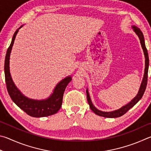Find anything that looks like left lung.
I'll list each match as a JSON object with an SVG mask.
<instances>
[{
    "instance_id": "1",
    "label": "left lung",
    "mask_w": 151,
    "mask_h": 151,
    "mask_svg": "<svg viewBox=\"0 0 151 151\" xmlns=\"http://www.w3.org/2000/svg\"><path fill=\"white\" fill-rule=\"evenodd\" d=\"M131 28L133 29V31L134 32L137 36L139 37L140 40V42H141V47L143 50V53L145 58V72L143 78H142V82L141 83V86L139 89L138 93L137 94V96L134 97V98L131 100V101L128 103L127 104H126L124 106L121 107L120 109L112 111H102L101 110L97 109V108L94 106L93 104H92L91 97L89 96V93L88 91V89L87 88L86 89V93H87V99H88V104L89 105V107L91 108V109L96 113V115L101 116V117H107V118H116L121 117V116L123 115L125 113H126L128 111L133 107L134 105L137 104V103L138 102L140 99L142 98V96L145 93V89H146L147 84V78H148V70H149V54H148V52L147 50L146 46H145V38L143 34H142L141 30L137 27L136 26H132Z\"/></svg>"
}]
</instances>
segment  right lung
I'll use <instances>...</instances> for the list:
<instances>
[{
  "label": "right lung",
  "mask_w": 151,
  "mask_h": 151,
  "mask_svg": "<svg viewBox=\"0 0 151 151\" xmlns=\"http://www.w3.org/2000/svg\"><path fill=\"white\" fill-rule=\"evenodd\" d=\"M18 28L12 37V42L7 50L4 61V75L6 88L13 102L28 115L34 117H42L54 115L60 110L62 104L63 96L66 86L71 81V76H67L61 80L53 90V93L45 99H33L25 96L13 81L10 72V55L14 40L18 30Z\"/></svg>",
  "instance_id": "obj_1"
}]
</instances>
